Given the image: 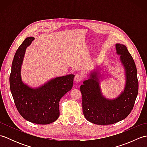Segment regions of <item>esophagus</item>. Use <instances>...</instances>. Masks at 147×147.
I'll return each mask as SVG.
<instances>
[{"label":"esophagus","mask_w":147,"mask_h":147,"mask_svg":"<svg viewBox=\"0 0 147 147\" xmlns=\"http://www.w3.org/2000/svg\"><path fill=\"white\" fill-rule=\"evenodd\" d=\"M83 79V75L82 74H77L74 77V81L76 82H82Z\"/></svg>","instance_id":"esophagus-1"}]
</instances>
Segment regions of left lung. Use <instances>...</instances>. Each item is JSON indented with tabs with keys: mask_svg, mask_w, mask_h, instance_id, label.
I'll return each instance as SVG.
<instances>
[{
	"mask_svg": "<svg viewBox=\"0 0 147 147\" xmlns=\"http://www.w3.org/2000/svg\"><path fill=\"white\" fill-rule=\"evenodd\" d=\"M115 47L126 71L125 88L121 94L114 100L105 98L96 70L80 86L83 114L86 120L98 125L114 124L125 119L131 112L138 93L137 69L131 55L125 45L117 43Z\"/></svg>",
	"mask_w": 147,
	"mask_h": 147,
	"instance_id": "obj_1",
	"label": "left lung"
}]
</instances>
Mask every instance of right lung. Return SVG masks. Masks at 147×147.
I'll return each instance as SVG.
<instances>
[{
  "instance_id": "add662e5",
  "label": "right lung",
  "mask_w": 147,
  "mask_h": 147,
  "mask_svg": "<svg viewBox=\"0 0 147 147\" xmlns=\"http://www.w3.org/2000/svg\"><path fill=\"white\" fill-rule=\"evenodd\" d=\"M34 37H28L19 47L12 61L9 77L10 88L19 113L26 120L38 124H48L58 119L60 99L73 88L74 74L57 77L36 88L24 84L21 67L26 49Z\"/></svg>"
}]
</instances>
